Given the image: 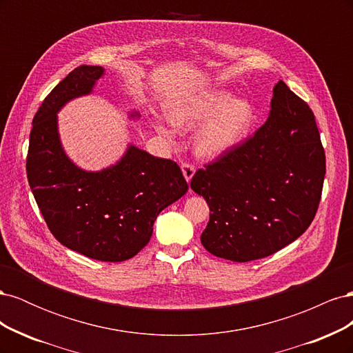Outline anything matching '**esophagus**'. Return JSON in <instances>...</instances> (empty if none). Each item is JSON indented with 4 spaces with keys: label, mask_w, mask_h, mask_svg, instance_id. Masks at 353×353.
I'll return each instance as SVG.
<instances>
[{
    "label": "esophagus",
    "mask_w": 353,
    "mask_h": 353,
    "mask_svg": "<svg viewBox=\"0 0 353 353\" xmlns=\"http://www.w3.org/2000/svg\"><path fill=\"white\" fill-rule=\"evenodd\" d=\"M181 170H183V175H184L187 183L190 184L191 179H193V176H194V174H196L194 166L190 165V163H184L183 166H181Z\"/></svg>",
    "instance_id": "obj_1"
}]
</instances>
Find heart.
Masks as SVG:
<instances>
[{
	"label": "heart",
	"instance_id": "1",
	"mask_svg": "<svg viewBox=\"0 0 353 353\" xmlns=\"http://www.w3.org/2000/svg\"><path fill=\"white\" fill-rule=\"evenodd\" d=\"M169 125L179 132L193 134V152L201 160H213L232 150L248 135L253 122L252 105L241 99H232L215 88L199 90L165 104ZM154 130L166 138L174 131L159 117H153Z\"/></svg>",
	"mask_w": 353,
	"mask_h": 353
}]
</instances>
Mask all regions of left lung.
Wrapping results in <instances>:
<instances>
[{"label": "left lung", "instance_id": "8db88e82", "mask_svg": "<svg viewBox=\"0 0 353 353\" xmlns=\"http://www.w3.org/2000/svg\"><path fill=\"white\" fill-rule=\"evenodd\" d=\"M324 175L325 154L315 116L280 81L268 119L256 134L191 179V190L210 209L201 244L232 262L279 252L311 225Z\"/></svg>", "mask_w": 353, "mask_h": 353}]
</instances>
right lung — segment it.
<instances>
[{
    "label": "right lung",
    "instance_id": "right-lung-1",
    "mask_svg": "<svg viewBox=\"0 0 353 353\" xmlns=\"http://www.w3.org/2000/svg\"><path fill=\"white\" fill-rule=\"evenodd\" d=\"M104 74L100 66H79L47 95L32 121L26 172L52 236L87 258L122 262L150 241L159 213L188 185L172 160L131 143L101 170L82 169L66 154L57 114L69 101L92 94ZM128 117L140 119V113L132 110Z\"/></svg>",
    "mask_w": 353,
    "mask_h": 353
}]
</instances>
